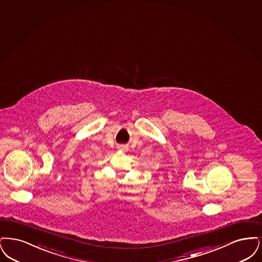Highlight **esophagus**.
<instances>
[{
	"label": "esophagus",
	"instance_id": "34e87169",
	"mask_svg": "<svg viewBox=\"0 0 262 262\" xmlns=\"http://www.w3.org/2000/svg\"><path fill=\"white\" fill-rule=\"evenodd\" d=\"M120 148H121V149H123L124 148H123V147H120Z\"/></svg>",
	"mask_w": 262,
	"mask_h": 262
}]
</instances>
